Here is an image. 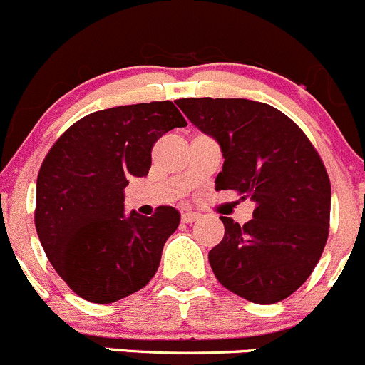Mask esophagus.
<instances>
[{
	"mask_svg": "<svg viewBox=\"0 0 365 365\" xmlns=\"http://www.w3.org/2000/svg\"><path fill=\"white\" fill-rule=\"evenodd\" d=\"M181 218H182L184 223H193V222H197L198 218H200V215H198V212H195V211H184Z\"/></svg>",
	"mask_w": 365,
	"mask_h": 365,
	"instance_id": "esophagus-1",
	"label": "esophagus"
}]
</instances>
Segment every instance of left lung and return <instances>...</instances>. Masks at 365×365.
I'll use <instances>...</instances> for the list:
<instances>
[{"label": "left lung", "instance_id": "left-lung-1", "mask_svg": "<svg viewBox=\"0 0 365 365\" xmlns=\"http://www.w3.org/2000/svg\"><path fill=\"white\" fill-rule=\"evenodd\" d=\"M175 103L220 143L225 161L216 190L255 202L245 225L220 216L225 234L209 252L212 273L248 302L284 300L309 279L328 240L331 187L319 154L287 115L266 103L211 97Z\"/></svg>", "mask_w": 365, "mask_h": 365}]
</instances>
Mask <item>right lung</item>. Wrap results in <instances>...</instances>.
Segmentation results:
<instances>
[{
  "label": "right lung",
  "instance_id": "right-lung-1",
  "mask_svg": "<svg viewBox=\"0 0 365 365\" xmlns=\"http://www.w3.org/2000/svg\"><path fill=\"white\" fill-rule=\"evenodd\" d=\"M186 120L170 101L93 111L42 161L35 227L56 273L78 297L113 304L149 284L179 227L178 209L124 212V187L149 174L153 147Z\"/></svg>",
  "mask_w": 365,
  "mask_h": 365
}]
</instances>
